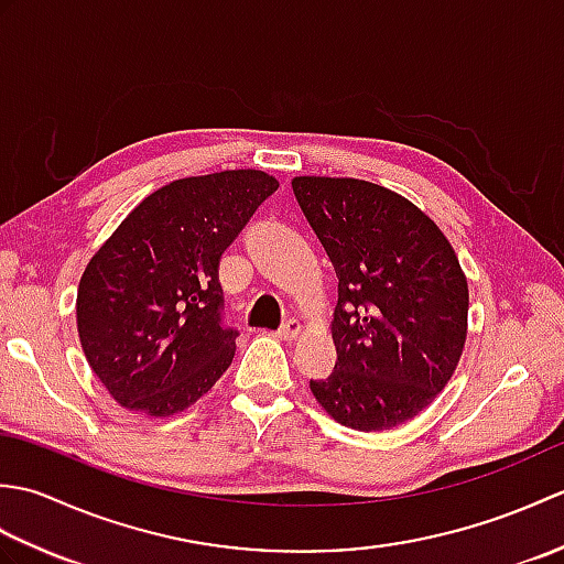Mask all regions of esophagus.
Masks as SVG:
<instances>
[{"label": "esophagus", "instance_id": "34e87169", "mask_svg": "<svg viewBox=\"0 0 564 564\" xmlns=\"http://www.w3.org/2000/svg\"><path fill=\"white\" fill-rule=\"evenodd\" d=\"M301 322H297V319H285L283 322V325L279 327V337L281 339H295L297 337V334H301Z\"/></svg>", "mask_w": 564, "mask_h": 564}]
</instances>
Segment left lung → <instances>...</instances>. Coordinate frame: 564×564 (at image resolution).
I'll list each match as a JSON object with an SVG mask.
<instances>
[{"label": "left lung", "instance_id": "obj_1", "mask_svg": "<svg viewBox=\"0 0 564 564\" xmlns=\"http://www.w3.org/2000/svg\"><path fill=\"white\" fill-rule=\"evenodd\" d=\"M293 194L339 279L337 364L310 390L344 426H400L434 402L460 361L458 257L434 220L378 184L297 176Z\"/></svg>", "mask_w": 564, "mask_h": 564}]
</instances>
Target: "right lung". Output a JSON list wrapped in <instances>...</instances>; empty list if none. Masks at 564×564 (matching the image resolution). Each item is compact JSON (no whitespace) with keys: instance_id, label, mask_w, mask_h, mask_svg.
<instances>
[{"instance_id":"obj_1","label":"right lung","mask_w":564,"mask_h":564,"mask_svg":"<svg viewBox=\"0 0 564 564\" xmlns=\"http://www.w3.org/2000/svg\"><path fill=\"white\" fill-rule=\"evenodd\" d=\"M279 182L257 170L154 191L91 257L77 291L84 356L116 402L170 416L232 364L220 259Z\"/></svg>"}]
</instances>
